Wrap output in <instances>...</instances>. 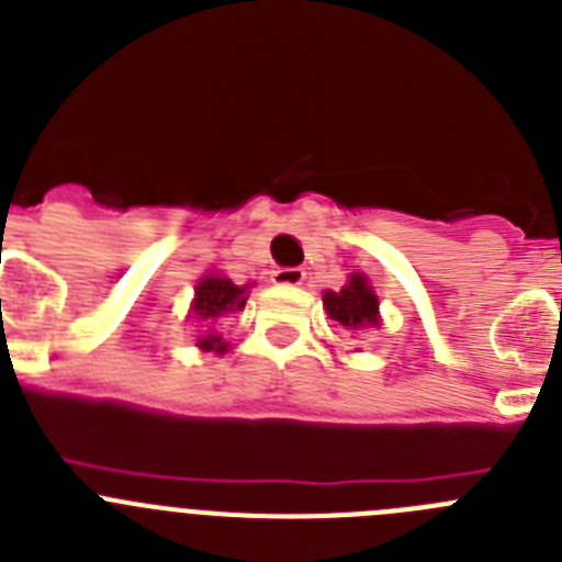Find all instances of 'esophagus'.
Masks as SVG:
<instances>
[{"label": "esophagus", "instance_id": "esophagus-1", "mask_svg": "<svg viewBox=\"0 0 562 562\" xmlns=\"http://www.w3.org/2000/svg\"><path fill=\"white\" fill-rule=\"evenodd\" d=\"M306 278L304 267H276L272 270V281L284 286H297Z\"/></svg>", "mask_w": 562, "mask_h": 562}]
</instances>
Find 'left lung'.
Returning <instances> with one entry per match:
<instances>
[{
	"mask_svg": "<svg viewBox=\"0 0 562 562\" xmlns=\"http://www.w3.org/2000/svg\"><path fill=\"white\" fill-rule=\"evenodd\" d=\"M324 306L331 321L351 331L362 329V326H380V317H376L380 304H376L371 286L366 284V276L360 272H355L340 292H326Z\"/></svg>",
	"mask_w": 562,
	"mask_h": 562,
	"instance_id": "8db88e82",
	"label": "left lung"
}]
</instances>
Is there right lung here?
Instances as JSON below:
<instances>
[{"instance_id":"obj_1","label":"right lung","mask_w":562,"mask_h":562,"mask_svg":"<svg viewBox=\"0 0 562 562\" xmlns=\"http://www.w3.org/2000/svg\"><path fill=\"white\" fill-rule=\"evenodd\" d=\"M245 290L247 286H236L231 278H220V276H207L202 278L200 284H196V301H193V315H200L202 321H216V317L227 315V312L245 310ZM200 346L205 351H222L227 349L222 337L213 331V335H205L200 340Z\"/></svg>"}]
</instances>
